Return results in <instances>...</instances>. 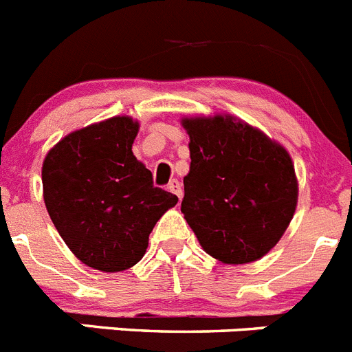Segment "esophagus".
Segmentation results:
<instances>
[{"instance_id":"34e87169","label":"esophagus","mask_w":352,"mask_h":352,"mask_svg":"<svg viewBox=\"0 0 352 352\" xmlns=\"http://www.w3.org/2000/svg\"><path fill=\"white\" fill-rule=\"evenodd\" d=\"M169 190L173 192V194H176V195H178L179 199L183 197V188H182V183H179L178 179H170V183H169Z\"/></svg>"}]
</instances>
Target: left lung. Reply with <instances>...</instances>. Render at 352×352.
I'll return each instance as SVG.
<instances>
[{
    "label": "left lung",
    "mask_w": 352,
    "mask_h": 352,
    "mask_svg": "<svg viewBox=\"0 0 352 352\" xmlns=\"http://www.w3.org/2000/svg\"><path fill=\"white\" fill-rule=\"evenodd\" d=\"M190 170L182 213L206 254L247 264L275 247L298 204L287 149L231 114L185 116Z\"/></svg>",
    "instance_id": "1"
}]
</instances>
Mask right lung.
I'll return each mask as SVG.
<instances>
[{
  "label": "right lung",
  "instance_id": "obj_1",
  "mask_svg": "<svg viewBox=\"0 0 352 352\" xmlns=\"http://www.w3.org/2000/svg\"><path fill=\"white\" fill-rule=\"evenodd\" d=\"M139 121L113 116L74 130L43 158V203L86 266L125 272L146 254L149 232L178 197L153 186L132 144Z\"/></svg>",
  "mask_w": 352,
  "mask_h": 352
}]
</instances>
